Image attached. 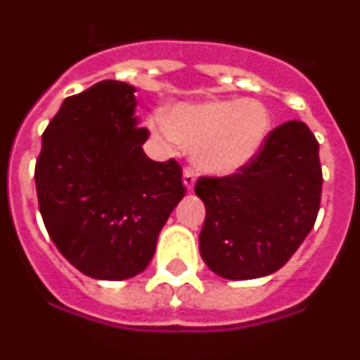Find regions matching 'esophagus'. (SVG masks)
Instances as JSON below:
<instances>
[{
  "instance_id": "34e87169",
  "label": "esophagus",
  "mask_w": 360,
  "mask_h": 360,
  "mask_svg": "<svg viewBox=\"0 0 360 360\" xmlns=\"http://www.w3.org/2000/svg\"><path fill=\"white\" fill-rule=\"evenodd\" d=\"M195 179H198V175H195V172L192 170V168H185V172H183V185L186 186V190L194 188Z\"/></svg>"
}]
</instances>
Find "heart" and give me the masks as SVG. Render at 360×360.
<instances>
[{
  "mask_svg": "<svg viewBox=\"0 0 360 360\" xmlns=\"http://www.w3.org/2000/svg\"><path fill=\"white\" fill-rule=\"evenodd\" d=\"M150 128L170 150L181 144L192 150L203 172L226 175L259 152L271 131V113L256 98L185 102L168 113H155Z\"/></svg>",
  "mask_w": 360,
  "mask_h": 360,
  "instance_id": "heart-1",
  "label": "heart"
}]
</instances>
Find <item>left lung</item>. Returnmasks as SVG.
Wrapping results in <instances>:
<instances>
[{
	"mask_svg": "<svg viewBox=\"0 0 360 360\" xmlns=\"http://www.w3.org/2000/svg\"><path fill=\"white\" fill-rule=\"evenodd\" d=\"M207 208L199 252L212 273L252 280L282 267L316 221L322 195L319 143L300 120L269 131L245 166L225 177H199Z\"/></svg>",
	"mask_w": 360,
	"mask_h": 360,
	"instance_id": "obj_1",
	"label": "left lung"
}]
</instances>
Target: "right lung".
<instances>
[{
  "instance_id": "1",
  "label": "right lung",
  "mask_w": 360,
  "mask_h": 360,
  "mask_svg": "<svg viewBox=\"0 0 360 360\" xmlns=\"http://www.w3.org/2000/svg\"><path fill=\"white\" fill-rule=\"evenodd\" d=\"M135 87L102 80L68 96L41 135L36 192L45 229L69 264L96 280H126L153 258L185 195L175 159H148Z\"/></svg>"
}]
</instances>
